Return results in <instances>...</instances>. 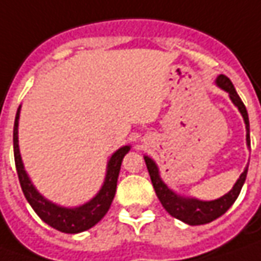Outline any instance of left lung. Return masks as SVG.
Masks as SVG:
<instances>
[{"label": "left lung", "instance_id": "1", "mask_svg": "<svg viewBox=\"0 0 261 261\" xmlns=\"http://www.w3.org/2000/svg\"><path fill=\"white\" fill-rule=\"evenodd\" d=\"M216 85L219 86L222 90L228 92L232 103L241 112L244 122H245V130H247V146H250L248 114H247V109H245V105L243 103L241 97L238 96V93H237V90L233 87L232 82L226 75L221 74L216 79ZM144 162H146V166H147V171H149V175H150V179H152L153 188L156 191V196L161 200L165 210L171 216H174L179 221L186 222L188 225H204V223H209V222L215 221L219 216H222L226 210L232 206L233 201L240 196V191H241L244 182H245L247 171H248V166H245L244 172L237 179L235 186L228 194L222 196L221 198L212 200V201H203V200H197V198H187L182 197V196H178L171 188H168V186L162 181V178L159 175L158 166L149 156H144Z\"/></svg>", "mask_w": 261, "mask_h": 261}]
</instances>
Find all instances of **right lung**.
Masks as SVG:
<instances>
[{
  "label": "right lung",
  "mask_w": 261,
  "mask_h": 261,
  "mask_svg": "<svg viewBox=\"0 0 261 261\" xmlns=\"http://www.w3.org/2000/svg\"><path fill=\"white\" fill-rule=\"evenodd\" d=\"M18 118H20V107L16 114L14 130H13L14 162H16L18 181L23 190V194L29 201V204L32 206V209L38 213V216L45 223H48L54 229L61 231V232L79 233L95 226L97 222L107 215V212L111 207V203L117 191V181H118V174L121 169V162H122V158L130 150V146H122L111 156L103 186L95 197L79 207H73V209L61 207L39 194V191L33 187L30 178L24 171L21 156H20V149H18Z\"/></svg>",
  "instance_id": "obj_1"
}]
</instances>
